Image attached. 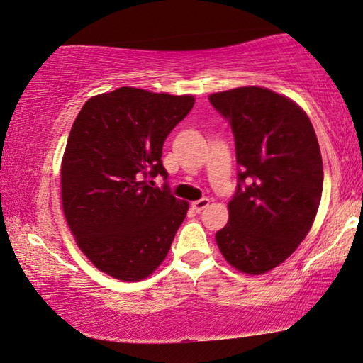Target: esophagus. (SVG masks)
Wrapping results in <instances>:
<instances>
[{"mask_svg":"<svg viewBox=\"0 0 363 363\" xmlns=\"http://www.w3.org/2000/svg\"><path fill=\"white\" fill-rule=\"evenodd\" d=\"M208 205H210L208 199H200V200H195V202H192V208L197 213H200L203 208H206Z\"/></svg>","mask_w":363,"mask_h":363,"instance_id":"1","label":"esophagus"}]
</instances>
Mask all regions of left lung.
Returning a JSON list of instances; mask_svg holds the SVG:
<instances>
[{"instance_id": "1", "label": "left lung", "mask_w": 363, "mask_h": 363, "mask_svg": "<svg viewBox=\"0 0 363 363\" xmlns=\"http://www.w3.org/2000/svg\"><path fill=\"white\" fill-rule=\"evenodd\" d=\"M208 100L231 124L239 166L229 221L216 244L235 269L263 274L312 228L323 191L318 140L306 111L268 89L239 87Z\"/></svg>"}]
</instances>
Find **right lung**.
I'll return each instance as SVG.
<instances>
[{
    "instance_id": "1",
    "label": "right lung",
    "mask_w": 363,
    "mask_h": 363,
    "mask_svg": "<svg viewBox=\"0 0 363 363\" xmlns=\"http://www.w3.org/2000/svg\"><path fill=\"white\" fill-rule=\"evenodd\" d=\"M195 103L134 87L91 96L74 121L61 164V199L79 249L100 272L142 281L168 255L189 203L176 199L161 153Z\"/></svg>"
}]
</instances>
